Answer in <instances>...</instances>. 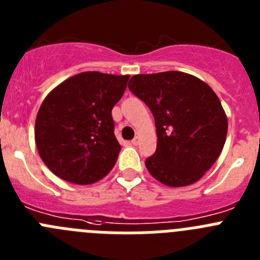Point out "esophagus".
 Wrapping results in <instances>:
<instances>
[{
    "label": "esophagus",
    "mask_w": 260,
    "mask_h": 260,
    "mask_svg": "<svg viewBox=\"0 0 260 260\" xmlns=\"http://www.w3.org/2000/svg\"><path fill=\"white\" fill-rule=\"evenodd\" d=\"M139 142H141V138L135 137L134 139L132 141V143H133V146H138V144H139Z\"/></svg>",
    "instance_id": "1"
}]
</instances>
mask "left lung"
<instances>
[{
    "mask_svg": "<svg viewBox=\"0 0 260 260\" xmlns=\"http://www.w3.org/2000/svg\"><path fill=\"white\" fill-rule=\"evenodd\" d=\"M128 89L152 112L157 147L146 160L151 176L172 187L197 182L224 147L228 119L208 84L181 71L134 75Z\"/></svg>",
    "mask_w": 260,
    "mask_h": 260,
    "instance_id": "8db88e82",
    "label": "left lung"
}]
</instances>
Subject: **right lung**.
Segmentation results:
<instances>
[{
    "label": "right lung",
    "instance_id": "1",
    "mask_svg": "<svg viewBox=\"0 0 260 260\" xmlns=\"http://www.w3.org/2000/svg\"><path fill=\"white\" fill-rule=\"evenodd\" d=\"M128 78L86 71L45 98L36 117L35 142L41 160L57 177L89 185L112 171L121 151L112 109Z\"/></svg>",
    "mask_w": 260,
    "mask_h": 260
}]
</instances>
